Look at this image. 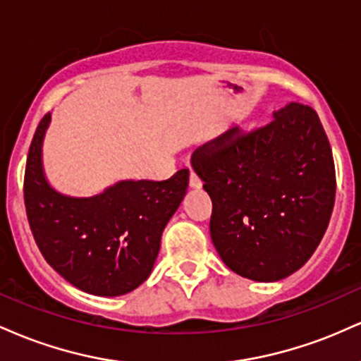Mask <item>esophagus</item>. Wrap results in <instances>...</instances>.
Here are the masks:
<instances>
[{
  "mask_svg": "<svg viewBox=\"0 0 361 361\" xmlns=\"http://www.w3.org/2000/svg\"><path fill=\"white\" fill-rule=\"evenodd\" d=\"M190 186H192V188H200L202 186V180L197 176V173L195 171L190 173Z\"/></svg>",
  "mask_w": 361,
  "mask_h": 361,
  "instance_id": "obj_1",
  "label": "esophagus"
}]
</instances>
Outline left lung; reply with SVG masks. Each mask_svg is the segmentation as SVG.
Listing matches in <instances>:
<instances>
[{
	"mask_svg": "<svg viewBox=\"0 0 361 361\" xmlns=\"http://www.w3.org/2000/svg\"><path fill=\"white\" fill-rule=\"evenodd\" d=\"M192 166L212 198L210 238L227 268L270 283L307 263L336 193L329 140L310 106L288 103L267 126L229 128L195 149Z\"/></svg>",
	"mask_w": 361,
	"mask_h": 361,
	"instance_id": "obj_1",
	"label": "left lung"
}]
</instances>
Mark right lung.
I'll return each instance as SVG.
<instances>
[{"label": "right lung", "instance_id": "obj_1", "mask_svg": "<svg viewBox=\"0 0 361 361\" xmlns=\"http://www.w3.org/2000/svg\"><path fill=\"white\" fill-rule=\"evenodd\" d=\"M40 120L27 157L25 207L47 263L76 288L98 297L126 295L147 280L161 235L188 188V169L163 181L122 180L91 197L56 190L44 169Z\"/></svg>", "mask_w": 361, "mask_h": 361}]
</instances>
